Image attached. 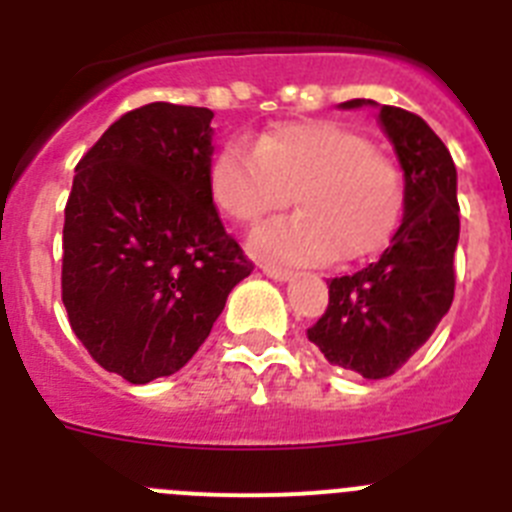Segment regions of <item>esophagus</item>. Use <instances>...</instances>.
I'll return each instance as SVG.
<instances>
[{"label": "esophagus", "instance_id": "esophagus-1", "mask_svg": "<svg viewBox=\"0 0 512 512\" xmlns=\"http://www.w3.org/2000/svg\"><path fill=\"white\" fill-rule=\"evenodd\" d=\"M261 269H264L266 277L277 279V282H287V279L295 277V271L292 269H284V266H274V264H261Z\"/></svg>", "mask_w": 512, "mask_h": 512}]
</instances>
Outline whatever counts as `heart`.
<instances>
[{"mask_svg":"<svg viewBox=\"0 0 512 512\" xmlns=\"http://www.w3.org/2000/svg\"><path fill=\"white\" fill-rule=\"evenodd\" d=\"M217 210L256 225L295 197L297 215L256 230L253 253L289 264L354 261L379 251L400 225L405 187L390 158L336 122H289L253 148L228 143L210 164Z\"/></svg>","mask_w":512,"mask_h":512,"instance_id":"heart-1","label":"heart"}]
</instances>
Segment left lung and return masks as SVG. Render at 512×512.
Here are the masks:
<instances>
[{"label":"left lung","mask_w":512,"mask_h":512,"mask_svg":"<svg viewBox=\"0 0 512 512\" xmlns=\"http://www.w3.org/2000/svg\"><path fill=\"white\" fill-rule=\"evenodd\" d=\"M374 104L343 102L346 110ZM379 125L405 171V215L374 264L328 284V307L307 338L330 364L384 379L423 346L454 302L459 243L456 166L415 112L382 104Z\"/></svg>","instance_id":"obj_1"}]
</instances>
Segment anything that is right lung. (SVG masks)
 Masks as SVG:
<instances>
[{"label": "right lung", "instance_id": "right-lung-1", "mask_svg": "<svg viewBox=\"0 0 512 512\" xmlns=\"http://www.w3.org/2000/svg\"><path fill=\"white\" fill-rule=\"evenodd\" d=\"M212 112L151 102L76 164L61 297L94 361L133 384L179 372L253 264L210 194Z\"/></svg>", "mask_w": 512, "mask_h": 512}]
</instances>
